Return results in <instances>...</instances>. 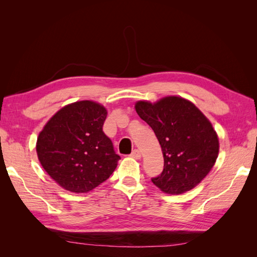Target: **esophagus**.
I'll list each match as a JSON object with an SVG mask.
<instances>
[{
	"instance_id": "esophagus-1",
	"label": "esophagus",
	"mask_w": 257,
	"mask_h": 257,
	"mask_svg": "<svg viewBox=\"0 0 257 257\" xmlns=\"http://www.w3.org/2000/svg\"><path fill=\"white\" fill-rule=\"evenodd\" d=\"M131 158H133V159H136V160H138V159H141L142 158V154H141V151L139 150H137V149H135V150H133V152L131 153V155H130Z\"/></svg>"
}]
</instances>
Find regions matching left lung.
I'll return each mask as SVG.
<instances>
[{"label":"left lung","instance_id":"obj_1","mask_svg":"<svg viewBox=\"0 0 257 257\" xmlns=\"http://www.w3.org/2000/svg\"><path fill=\"white\" fill-rule=\"evenodd\" d=\"M135 109L153 130L164 157L163 172L152 182L168 194L195 188L219 155V138L212 124L190 100L178 96L153 104L139 100Z\"/></svg>","mask_w":257,"mask_h":257}]
</instances>
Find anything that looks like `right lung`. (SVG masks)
Here are the masks:
<instances>
[{"label": "right lung", "instance_id": "add662e5", "mask_svg": "<svg viewBox=\"0 0 257 257\" xmlns=\"http://www.w3.org/2000/svg\"><path fill=\"white\" fill-rule=\"evenodd\" d=\"M104 106L80 100L60 109L38 135L42 166L66 191L87 193L106 181L120 157L103 132Z\"/></svg>", "mask_w": 257, "mask_h": 257}]
</instances>
